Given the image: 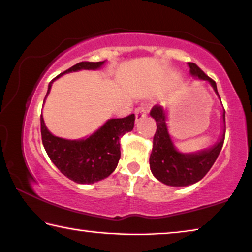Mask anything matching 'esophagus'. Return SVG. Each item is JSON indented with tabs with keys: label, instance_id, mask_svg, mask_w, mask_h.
<instances>
[{
	"label": "esophagus",
	"instance_id": "1",
	"mask_svg": "<svg viewBox=\"0 0 252 252\" xmlns=\"http://www.w3.org/2000/svg\"><path fill=\"white\" fill-rule=\"evenodd\" d=\"M147 114H148V109L145 106H140L138 107V109H135V120H137V121H140V120L145 118Z\"/></svg>",
	"mask_w": 252,
	"mask_h": 252
}]
</instances>
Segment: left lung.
<instances>
[{"instance_id": "obj_1", "label": "left lung", "mask_w": 252, "mask_h": 252, "mask_svg": "<svg viewBox=\"0 0 252 252\" xmlns=\"http://www.w3.org/2000/svg\"><path fill=\"white\" fill-rule=\"evenodd\" d=\"M189 66L191 75L196 76L199 79L209 81L215 93L219 95L217 83L212 78H210L196 63H189ZM150 115L157 123V130L154 137V148L149 159L150 169L154 176L169 186H187L201 181L212 168L213 163L219 157L224 142L225 133H223L220 142L211 149L198 154L184 155L175 149L170 140L162 107L155 105L150 111ZM223 120L225 121V111L223 112Z\"/></svg>"}]
</instances>
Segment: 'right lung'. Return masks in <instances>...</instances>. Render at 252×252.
Instances as JSON below:
<instances>
[{
  "mask_svg": "<svg viewBox=\"0 0 252 252\" xmlns=\"http://www.w3.org/2000/svg\"><path fill=\"white\" fill-rule=\"evenodd\" d=\"M104 62H81L61 75L81 69H97ZM61 75L49 83L47 95L51 83ZM134 119V114L122 119H111L90 138L71 141L51 134L47 130L42 115H40L43 147L50 160L66 177L79 184H93L110 176L117 168L121 156L120 137L133 129Z\"/></svg>",
  "mask_w": 252,
  "mask_h": 252,
  "instance_id": "1",
  "label": "right lung"
}]
</instances>
